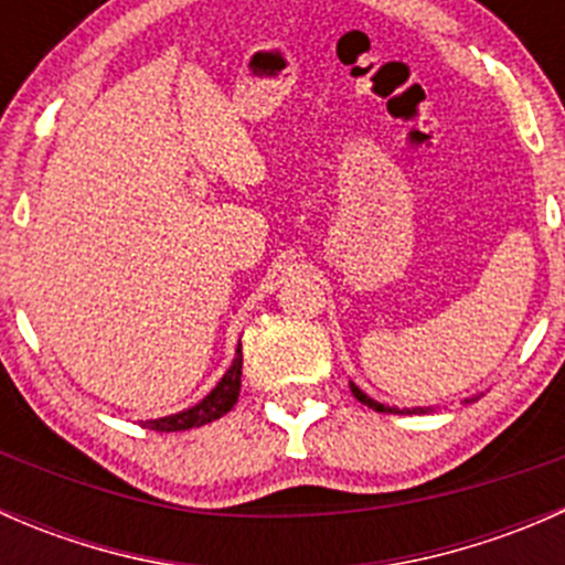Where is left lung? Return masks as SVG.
<instances>
[{"instance_id":"1","label":"left lung","mask_w":565,"mask_h":565,"mask_svg":"<svg viewBox=\"0 0 565 565\" xmlns=\"http://www.w3.org/2000/svg\"><path fill=\"white\" fill-rule=\"evenodd\" d=\"M352 393H355V398H358V402H363V404H366V407L377 409V413H393L391 407H385V404H380V402H374V398H369L366 393H363L361 388H355V385H352ZM420 413H424V407H420Z\"/></svg>"}]
</instances>
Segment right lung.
<instances>
[{
  "mask_svg": "<svg viewBox=\"0 0 565 565\" xmlns=\"http://www.w3.org/2000/svg\"><path fill=\"white\" fill-rule=\"evenodd\" d=\"M241 374H243V347H237L235 363L230 366V372L224 374L218 385H215L210 396H204L196 407L185 409V413L169 415V418L158 420H145L147 429L152 431H185L193 426H204L210 420L221 418V415L230 413L235 407L237 396H241Z\"/></svg>",
  "mask_w": 565,
  "mask_h": 565,
  "instance_id": "add662e5",
  "label": "right lung"
}]
</instances>
